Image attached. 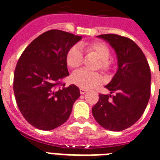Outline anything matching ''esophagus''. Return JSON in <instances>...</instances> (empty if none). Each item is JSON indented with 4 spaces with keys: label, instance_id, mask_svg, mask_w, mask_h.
<instances>
[{
    "label": "esophagus",
    "instance_id": "1",
    "mask_svg": "<svg viewBox=\"0 0 160 160\" xmlns=\"http://www.w3.org/2000/svg\"><path fill=\"white\" fill-rule=\"evenodd\" d=\"M80 92L81 95H84V94H85L86 92H87V90H85V89H80Z\"/></svg>",
    "mask_w": 160,
    "mask_h": 160
}]
</instances>
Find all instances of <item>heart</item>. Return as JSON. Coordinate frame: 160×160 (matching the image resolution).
Returning a JSON list of instances; mask_svg holds the SVG:
<instances>
[{
    "label": "heart",
    "instance_id": "1",
    "mask_svg": "<svg viewBox=\"0 0 160 160\" xmlns=\"http://www.w3.org/2000/svg\"><path fill=\"white\" fill-rule=\"evenodd\" d=\"M87 54H93L99 58L95 69H99L107 74L112 69V61L110 60L111 51L106 43L100 41L85 42L81 45ZM67 66L72 70H76L83 64V54L77 46H72L67 51L65 56ZM71 82L81 89H91L102 82V77L97 72L80 70L73 74L70 78Z\"/></svg>",
    "mask_w": 160,
    "mask_h": 160
}]
</instances>
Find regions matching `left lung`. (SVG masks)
I'll list each match as a JSON object with an SVG mask.
<instances>
[{
  "label": "left lung",
  "instance_id": "8db88e82",
  "mask_svg": "<svg viewBox=\"0 0 160 160\" xmlns=\"http://www.w3.org/2000/svg\"><path fill=\"white\" fill-rule=\"evenodd\" d=\"M118 56V69L106 85L113 95L99 94L92 108L98 123L111 131H122L137 122L150 97L151 73L148 60L132 39L118 34H102Z\"/></svg>",
  "mask_w": 160,
  "mask_h": 160
}]
</instances>
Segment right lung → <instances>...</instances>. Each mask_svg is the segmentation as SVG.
<instances>
[{"label":"right lung","mask_w":160,"mask_h":160,"mask_svg":"<svg viewBox=\"0 0 160 160\" xmlns=\"http://www.w3.org/2000/svg\"><path fill=\"white\" fill-rule=\"evenodd\" d=\"M81 37L53 29L36 38L23 51L14 72L13 91L28 122L41 130L64 123L80 97L75 85L61 80L69 75L65 56Z\"/></svg>","instance_id":"obj_1"}]
</instances>
